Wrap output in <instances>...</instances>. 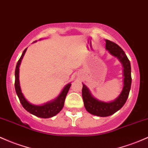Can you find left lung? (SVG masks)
<instances>
[{
  "instance_id": "8db88e82",
  "label": "left lung",
  "mask_w": 148,
  "mask_h": 148,
  "mask_svg": "<svg viewBox=\"0 0 148 148\" xmlns=\"http://www.w3.org/2000/svg\"><path fill=\"white\" fill-rule=\"evenodd\" d=\"M105 49L108 50L110 55L117 58L122 64L124 85L121 93L113 101L105 102L92 96L89 88L84 84L82 88V98L86 110L92 115L102 117L113 114L124 106L129 97L131 85V63L124 51L114 42L109 40H105Z\"/></svg>"
}]
</instances>
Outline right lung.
<instances>
[{
  "label": "right lung",
  "mask_w": 148,
  "mask_h": 148,
  "mask_svg": "<svg viewBox=\"0 0 148 148\" xmlns=\"http://www.w3.org/2000/svg\"><path fill=\"white\" fill-rule=\"evenodd\" d=\"M41 39H40V40ZM36 42L35 40L34 43ZM27 48H26L22 53V56L20 57L19 60L17 62V65H16L15 73H14V76H15V82H14V88H15L16 93H17V96H18L19 101L21 104L23 106V108L31 113L32 114L35 115V116H38L40 118H50L53 116H56L61 111L62 109L64 107V100H65L66 94L69 90V88L71 86V83H69L68 84L64 86V88L62 89V92H60L59 95L56 99L51 100V101L48 102V103L43 104V105H37L29 103L28 100L25 98L24 96L23 93H22V90L20 88V84H19V66H20L21 62H22V58L25 54L26 51H27Z\"/></svg>",
  "instance_id": "1"
}]
</instances>
